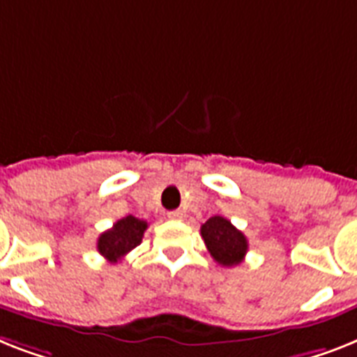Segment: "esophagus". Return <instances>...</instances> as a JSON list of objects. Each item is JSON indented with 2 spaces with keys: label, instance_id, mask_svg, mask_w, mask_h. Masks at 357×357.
Here are the masks:
<instances>
[{
  "label": "esophagus",
  "instance_id": "34e87169",
  "mask_svg": "<svg viewBox=\"0 0 357 357\" xmlns=\"http://www.w3.org/2000/svg\"><path fill=\"white\" fill-rule=\"evenodd\" d=\"M169 220H183V211H170L167 213Z\"/></svg>",
  "mask_w": 357,
  "mask_h": 357
}]
</instances>
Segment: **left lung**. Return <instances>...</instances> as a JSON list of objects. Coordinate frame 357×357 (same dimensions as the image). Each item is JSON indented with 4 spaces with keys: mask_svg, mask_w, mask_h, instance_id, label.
<instances>
[{
    "mask_svg": "<svg viewBox=\"0 0 357 357\" xmlns=\"http://www.w3.org/2000/svg\"><path fill=\"white\" fill-rule=\"evenodd\" d=\"M202 238L211 257L225 268L238 266L248 253V238L244 233L222 216H213L202 225Z\"/></svg>",
    "mask_w": 357,
    "mask_h": 357,
    "instance_id": "obj_1",
    "label": "left lung"
}]
</instances>
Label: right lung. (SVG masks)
<instances>
[{
    "mask_svg": "<svg viewBox=\"0 0 357 357\" xmlns=\"http://www.w3.org/2000/svg\"><path fill=\"white\" fill-rule=\"evenodd\" d=\"M149 224L144 220H139L135 216H126V218L117 220L112 229L104 231L97 240L98 253L112 264L119 262L124 255L130 253L133 248H137L143 240V234Z\"/></svg>",
    "mask_w": 357,
    "mask_h": 357,
    "instance_id": "obj_1",
    "label": "right lung"
}]
</instances>
